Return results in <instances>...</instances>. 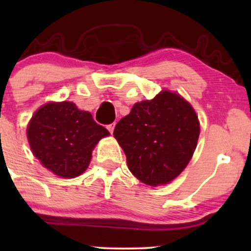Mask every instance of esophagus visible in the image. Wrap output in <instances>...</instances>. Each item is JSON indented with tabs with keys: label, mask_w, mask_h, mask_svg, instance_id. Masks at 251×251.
Segmentation results:
<instances>
[{
	"label": "esophagus",
	"mask_w": 251,
	"mask_h": 251,
	"mask_svg": "<svg viewBox=\"0 0 251 251\" xmlns=\"http://www.w3.org/2000/svg\"><path fill=\"white\" fill-rule=\"evenodd\" d=\"M114 126H116V123H112V124H109V125L106 126V127H107V129H108L109 132H111V133H113Z\"/></svg>",
	"instance_id": "esophagus-1"
}]
</instances>
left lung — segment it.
<instances>
[{
  "label": "left lung",
  "instance_id": "obj_1",
  "mask_svg": "<svg viewBox=\"0 0 251 251\" xmlns=\"http://www.w3.org/2000/svg\"><path fill=\"white\" fill-rule=\"evenodd\" d=\"M129 171L151 186L170 183L194 154L200 122L179 94L164 91L152 100L137 102L116 125Z\"/></svg>",
  "mask_w": 251,
  "mask_h": 251
}]
</instances>
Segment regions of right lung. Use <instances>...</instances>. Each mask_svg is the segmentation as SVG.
Here are the masks:
<instances>
[{
	"label": "right lung",
	"instance_id": "add662e5",
	"mask_svg": "<svg viewBox=\"0 0 251 251\" xmlns=\"http://www.w3.org/2000/svg\"><path fill=\"white\" fill-rule=\"evenodd\" d=\"M27 133L31 151L46 169L60 177L74 178L87 169L92 150L109 132L89 112L62 101L37 109Z\"/></svg>",
	"mask_w": 251,
	"mask_h": 251
}]
</instances>
